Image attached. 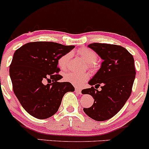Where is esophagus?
Returning <instances> with one entry per match:
<instances>
[{"label":"esophagus","mask_w":149,"mask_h":149,"mask_svg":"<svg viewBox=\"0 0 149 149\" xmlns=\"http://www.w3.org/2000/svg\"><path fill=\"white\" fill-rule=\"evenodd\" d=\"M75 91H76V92H78V94H81V88H75Z\"/></svg>","instance_id":"1"}]
</instances>
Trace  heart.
I'll return each mask as SVG.
<instances>
[{
    "mask_svg": "<svg viewBox=\"0 0 149 149\" xmlns=\"http://www.w3.org/2000/svg\"><path fill=\"white\" fill-rule=\"evenodd\" d=\"M78 55L80 56L82 59L88 63V66L91 69H94L96 66V61H97L98 57L97 54L95 52L91 50V49L88 48H83L80 49L77 52ZM71 54L70 52L66 53V54H63L59 58L57 61L58 66H59V69L61 71H66L67 69L71 59ZM88 73H68L64 75V79L65 81L69 82L71 84L74 85H80L82 83L86 81L89 78Z\"/></svg>",
    "mask_w": 149,
    "mask_h": 149,
    "instance_id": "obj_1",
    "label": "heart"
}]
</instances>
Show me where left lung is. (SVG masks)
<instances>
[{"label": "left lung", "instance_id": "8db88e82", "mask_svg": "<svg viewBox=\"0 0 149 149\" xmlns=\"http://www.w3.org/2000/svg\"><path fill=\"white\" fill-rule=\"evenodd\" d=\"M88 47L103 59L101 68L89 81L91 88L82 90L93 97L94 104L83 111L97 121L111 118L123 107L131 95L136 75L133 56L125 47L107 43H91ZM96 89L102 85V90Z\"/></svg>", "mask_w": 149, "mask_h": 149}]
</instances>
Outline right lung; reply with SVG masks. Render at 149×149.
<instances>
[{"label":"right lung","instance_id":"add662e5","mask_svg":"<svg viewBox=\"0 0 149 149\" xmlns=\"http://www.w3.org/2000/svg\"><path fill=\"white\" fill-rule=\"evenodd\" d=\"M74 45L54 42H31L14 53L10 76L15 95L31 116L45 119L55 114L66 92H73L69 82L62 78L57 66L59 58L69 52Z\"/></svg>","mask_w":149,"mask_h":149}]
</instances>
